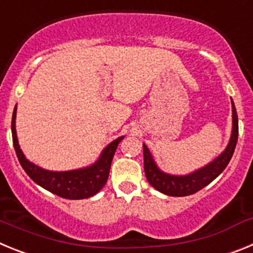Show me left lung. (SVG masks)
I'll list each match as a JSON object with an SVG mask.
<instances>
[{
	"instance_id": "8db88e82",
	"label": "left lung",
	"mask_w": 253,
	"mask_h": 253,
	"mask_svg": "<svg viewBox=\"0 0 253 253\" xmlns=\"http://www.w3.org/2000/svg\"><path fill=\"white\" fill-rule=\"evenodd\" d=\"M232 119H233V126H232L231 139L224 152L219 154L215 160L208 163L207 166L196 169L189 175H169L161 171L154 162L149 149L147 148L146 144H143L144 172H146V177L149 184L160 193L166 194L169 196H187L195 194L196 191L202 190L211 181L215 180L224 171L231 161L234 148H236L237 139H238V116H237L233 100H232Z\"/></svg>"
}]
</instances>
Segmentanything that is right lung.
<instances>
[{
    "instance_id": "right-lung-1",
    "label": "right lung",
    "mask_w": 253,
    "mask_h": 253,
    "mask_svg": "<svg viewBox=\"0 0 253 253\" xmlns=\"http://www.w3.org/2000/svg\"><path fill=\"white\" fill-rule=\"evenodd\" d=\"M16 106L13 109L12 122H11V131H12V142L16 156L19 158L20 165L29 175L31 180L37 182L39 186L55 195L71 200H80L87 199L97 194L106 184L109 172H110L111 161L115 154L118 144L124 137H119L111 142L100 154L99 160L93 165L84 169H72V171H48L42 167L37 166L33 162L28 161L22 153L19 146V140L16 135Z\"/></svg>"
}]
</instances>
